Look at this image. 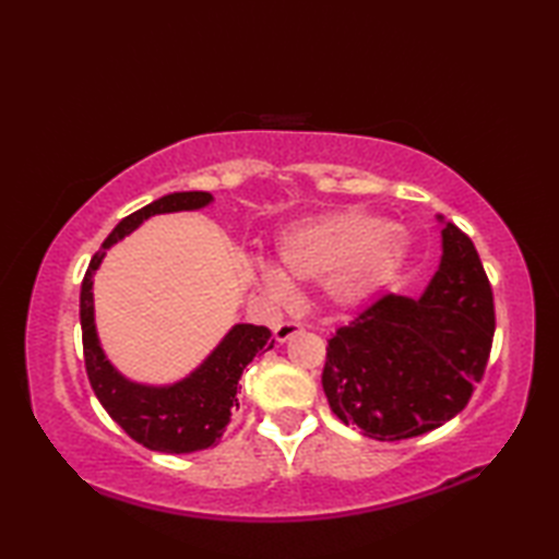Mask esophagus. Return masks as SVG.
Listing matches in <instances>:
<instances>
[{"label":"esophagus","instance_id":"34e87169","mask_svg":"<svg viewBox=\"0 0 559 559\" xmlns=\"http://www.w3.org/2000/svg\"><path fill=\"white\" fill-rule=\"evenodd\" d=\"M300 331H302V326L298 322H281V324H276V329H273V338H276L278 343H286L295 334H300Z\"/></svg>","mask_w":559,"mask_h":559}]
</instances>
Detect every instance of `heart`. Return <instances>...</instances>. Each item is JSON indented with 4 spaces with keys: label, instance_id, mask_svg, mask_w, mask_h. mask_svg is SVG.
I'll return each instance as SVG.
<instances>
[{
    "label": "heart",
    "instance_id": "heart-1",
    "mask_svg": "<svg viewBox=\"0 0 559 559\" xmlns=\"http://www.w3.org/2000/svg\"><path fill=\"white\" fill-rule=\"evenodd\" d=\"M411 252V237L396 223H384L362 209L331 211L305 218L281 233L278 266L257 261L259 288L281 298L290 281H319L324 298L350 310L372 298L396 276Z\"/></svg>",
    "mask_w": 559,
    "mask_h": 559
}]
</instances>
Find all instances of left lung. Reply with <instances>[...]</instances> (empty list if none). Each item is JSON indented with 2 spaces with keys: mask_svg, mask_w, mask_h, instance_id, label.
I'll list each match as a JSON object with an SVG mask.
<instances>
[{
  "mask_svg": "<svg viewBox=\"0 0 559 559\" xmlns=\"http://www.w3.org/2000/svg\"><path fill=\"white\" fill-rule=\"evenodd\" d=\"M444 223L442 216H437ZM495 336L490 281L471 237L442 228V259L418 300L384 295L329 338V406L360 432L396 442L466 408Z\"/></svg>",
  "mask_w": 559,
  "mask_h": 559,
  "instance_id": "left-lung-1",
  "label": "left lung"
}]
</instances>
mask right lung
<instances>
[{
  "label": "right lung",
  "mask_w": 559,
  "mask_h": 559,
  "mask_svg": "<svg viewBox=\"0 0 559 559\" xmlns=\"http://www.w3.org/2000/svg\"><path fill=\"white\" fill-rule=\"evenodd\" d=\"M211 201L213 197L209 192H175L134 211L132 216L115 225L103 249L93 254L81 283V336L88 382L100 406L134 442L163 454H192L209 449L223 437L233 411L240 406L237 382L259 353L273 348L271 331L266 326L235 324L209 358L180 382L165 386L139 384L117 370L100 348L96 314H93V276L105 249L134 233L146 218L158 213L197 211L209 206Z\"/></svg>",
  "instance_id": "obj_1"
}]
</instances>
